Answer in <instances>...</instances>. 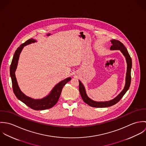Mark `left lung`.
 Instances as JSON below:
<instances>
[{
	"label": "left lung",
	"mask_w": 146,
	"mask_h": 146,
	"mask_svg": "<svg viewBox=\"0 0 146 146\" xmlns=\"http://www.w3.org/2000/svg\"><path fill=\"white\" fill-rule=\"evenodd\" d=\"M112 43V45L110 47V50H119L120 52L123 54L124 57L126 58V61L127 63V70L126 73V78H125V86L123 90L120 92V93L117 95L115 98L112 100L105 102H97L91 100L89 98L86 94L85 88L82 83V82L79 80V92L82 98L83 99L84 102L89 106L93 107H97V108H104L112 106L114 104H117L124 96V95L126 93L127 90L129 89L130 83H131V69L132 67V61L131 58L126 49L125 46L121 42L112 39L111 40Z\"/></svg>",
	"instance_id": "1"
}]
</instances>
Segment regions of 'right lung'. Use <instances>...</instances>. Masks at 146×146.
Wrapping results in <instances>:
<instances>
[{
    "instance_id": "add662e5",
    "label": "right lung",
    "mask_w": 146,
    "mask_h": 146,
    "mask_svg": "<svg viewBox=\"0 0 146 146\" xmlns=\"http://www.w3.org/2000/svg\"><path fill=\"white\" fill-rule=\"evenodd\" d=\"M37 41L34 39L27 40L17 49L16 50L10 67V75L12 79V88L13 92L16 97L23 103L35 110H44L53 107L56 104L60 97L63 87L66 83L71 80V78L69 77L60 82L54 86L50 93L42 99H34L26 96L19 88L15 75L20 55L23 47L27 45L35 42Z\"/></svg>"
}]
</instances>
